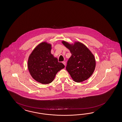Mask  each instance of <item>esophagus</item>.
<instances>
[{
	"mask_svg": "<svg viewBox=\"0 0 122 122\" xmlns=\"http://www.w3.org/2000/svg\"><path fill=\"white\" fill-rule=\"evenodd\" d=\"M62 63L64 65L66 66V62H65V61H63Z\"/></svg>",
	"mask_w": 122,
	"mask_h": 122,
	"instance_id": "esophagus-1",
	"label": "esophagus"
}]
</instances>
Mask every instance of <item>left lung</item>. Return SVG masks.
Wrapping results in <instances>:
<instances>
[{
  "label": "left lung",
  "instance_id": "8db88e82",
  "mask_svg": "<svg viewBox=\"0 0 122 122\" xmlns=\"http://www.w3.org/2000/svg\"><path fill=\"white\" fill-rule=\"evenodd\" d=\"M62 43L71 53V56L67 61L66 70L72 79L77 82L88 79L92 75L96 67L93 54L80 42L75 41L74 44H70L62 41Z\"/></svg>",
  "mask_w": 122,
  "mask_h": 122
}]
</instances>
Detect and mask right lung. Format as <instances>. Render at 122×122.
Here are the masks:
<instances>
[{"mask_svg": "<svg viewBox=\"0 0 122 122\" xmlns=\"http://www.w3.org/2000/svg\"><path fill=\"white\" fill-rule=\"evenodd\" d=\"M51 44L42 42L33 50L28 60V68L31 76L43 84L51 83L58 71L65 67L51 54Z\"/></svg>", "mask_w": 122, "mask_h": 122, "instance_id": "1", "label": "right lung"}]
</instances>
